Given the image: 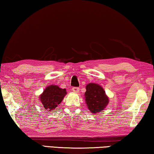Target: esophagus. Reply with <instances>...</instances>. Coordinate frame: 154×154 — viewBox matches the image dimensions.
<instances>
[{
  "label": "esophagus",
  "instance_id": "1",
  "mask_svg": "<svg viewBox=\"0 0 154 154\" xmlns=\"http://www.w3.org/2000/svg\"><path fill=\"white\" fill-rule=\"evenodd\" d=\"M80 91V88L79 87H73L72 88V91L74 92V93H79Z\"/></svg>",
  "mask_w": 154,
  "mask_h": 154
}]
</instances>
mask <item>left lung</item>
<instances>
[{
	"mask_svg": "<svg viewBox=\"0 0 154 154\" xmlns=\"http://www.w3.org/2000/svg\"><path fill=\"white\" fill-rule=\"evenodd\" d=\"M85 96L87 106L93 113L102 111L109 102L103 88L95 83H89L87 85Z\"/></svg>",
	"mask_w": 154,
	"mask_h": 154,
	"instance_id": "1",
	"label": "left lung"
}]
</instances>
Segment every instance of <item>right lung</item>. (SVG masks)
Masks as SVG:
<instances>
[{"mask_svg": "<svg viewBox=\"0 0 154 154\" xmlns=\"http://www.w3.org/2000/svg\"><path fill=\"white\" fill-rule=\"evenodd\" d=\"M66 94V89L59 88L57 85L46 87L44 93L40 95V101L46 109V112L56 109Z\"/></svg>", "mask_w": 154, "mask_h": 154, "instance_id": "1", "label": "right lung"}]
</instances>
